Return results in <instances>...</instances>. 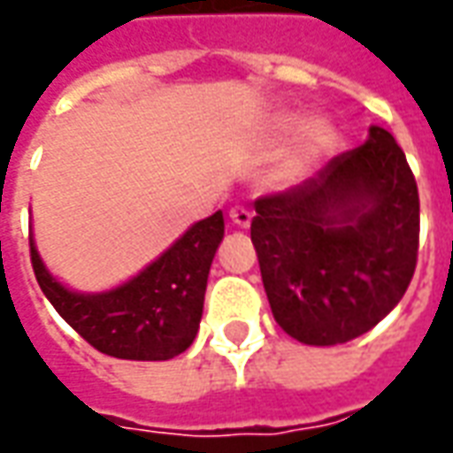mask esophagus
<instances>
[{
    "mask_svg": "<svg viewBox=\"0 0 453 453\" xmlns=\"http://www.w3.org/2000/svg\"><path fill=\"white\" fill-rule=\"evenodd\" d=\"M229 219L236 224V226H242V229H246V226H251V219H254V211L249 207H244V204H236V207L229 209Z\"/></svg>",
    "mask_w": 453,
    "mask_h": 453,
    "instance_id": "obj_1",
    "label": "esophagus"
}]
</instances>
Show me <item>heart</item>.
Listing matches in <instances>:
<instances>
[{
  "label": "heart",
  "mask_w": 453,
  "mask_h": 453,
  "mask_svg": "<svg viewBox=\"0 0 453 453\" xmlns=\"http://www.w3.org/2000/svg\"><path fill=\"white\" fill-rule=\"evenodd\" d=\"M301 126V118L298 115H280L276 120V133L280 137L293 135ZM335 145V130L327 123H311L305 127L303 135H301V148H298V162H313L320 155L330 152Z\"/></svg>",
  "instance_id": "1"
}]
</instances>
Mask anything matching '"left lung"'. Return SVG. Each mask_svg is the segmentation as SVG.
I'll return each instance as SVG.
<instances>
[{"mask_svg":"<svg viewBox=\"0 0 453 453\" xmlns=\"http://www.w3.org/2000/svg\"><path fill=\"white\" fill-rule=\"evenodd\" d=\"M251 219L271 313L305 345L363 335L402 301L417 266L419 192L385 127L286 192L258 196Z\"/></svg>","mask_w":453,"mask_h":453,"instance_id":"left-lung-1","label":"left lung"}]
</instances>
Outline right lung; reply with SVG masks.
<instances>
[{
	"instance_id": "obj_1",
	"label": "right lung",
	"mask_w": 453,
	"mask_h": 453,
	"mask_svg": "<svg viewBox=\"0 0 453 453\" xmlns=\"http://www.w3.org/2000/svg\"><path fill=\"white\" fill-rule=\"evenodd\" d=\"M224 239L221 211L196 221L160 258L113 291L76 293L46 271L31 246V266L58 316L96 350L120 360H170L196 338L211 258Z\"/></svg>"
}]
</instances>
